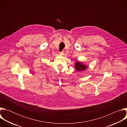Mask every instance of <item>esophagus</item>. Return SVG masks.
<instances>
[{"label":"esophagus","instance_id":"34e87169","mask_svg":"<svg viewBox=\"0 0 127 127\" xmlns=\"http://www.w3.org/2000/svg\"><path fill=\"white\" fill-rule=\"evenodd\" d=\"M59 53H60V54L61 55H63V54H64V52L63 51H62V52H59Z\"/></svg>","mask_w":127,"mask_h":127}]
</instances>
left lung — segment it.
<instances>
[{
  "label": "left lung",
  "mask_w": 127,
  "mask_h": 127,
  "mask_svg": "<svg viewBox=\"0 0 127 127\" xmlns=\"http://www.w3.org/2000/svg\"><path fill=\"white\" fill-rule=\"evenodd\" d=\"M75 68L78 71H83L87 68L86 65H84L80 62H76L75 64Z\"/></svg>",
  "instance_id": "left-lung-1"
}]
</instances>
